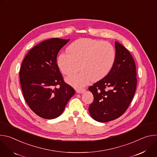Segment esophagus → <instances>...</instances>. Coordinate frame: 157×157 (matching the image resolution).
Here are the masks:
<instances>
[{
  "label": "esophagus",
  "instance_id": "1",
  "mask_svg": "<svg viewBox=\"0 0 157 157\" xmlns=\"http://www.w3.org/2000/svg\"><path fill=\"white\" fill-rule=\"evenodd\" d=\"M86 91L85 89H76V91L77 93H79V94H82L83 93L84 91Z\"/></svg>",
  "mask_w": 157,
  "mask_h": 157
}]
</instances>
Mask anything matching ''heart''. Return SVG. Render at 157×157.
Wrapping results in <instances>:
<instances>
[{
    "instance_id": "heart-1",
    "label": "heart",
    "mask_w": 157,
    "mask_h": 157,
    "mask_svg": "<svg viewBox=\"0 0 157 157\" xmlns=\"http://www.w3.org/2000/svg\"><path fill=\"white\" fill-rule=\"evenodd\" d=\"M68 53H61L58 58V65L63 74L70 75L66 81L76 89H82L92 80L98 81L111 70L116 59V51L106 41L91 38L78 39L67 48Z\"/></svg>"
}]
</instances>
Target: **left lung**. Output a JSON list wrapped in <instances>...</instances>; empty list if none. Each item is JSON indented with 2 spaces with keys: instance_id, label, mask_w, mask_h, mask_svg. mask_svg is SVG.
<instances>
[{
  "instance_id": "obj_1",
  "label": "left lung",
  "mask_w": 157,
  "mask_h": 157,
  "mask_svg": "<svg viewBox=\"0 0 157 157\" xmlns=\"http://www.w3.org/2000/svg\"><path fill=\"white\" fill-rule=\"evenodd\" d=\"M116 59L108 75L89 87L94 101L89 107L93 119L107 122L121 117L129 106L137 86L135 61L130 52L115 42Z\"/></svg>"
}]
</instances>
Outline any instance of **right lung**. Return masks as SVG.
I'll return each mask as SVG.
<instances>
[{"label": "right lung", "instance_id": "obj_1", "mask_svg": "<svg viewBox=\"0 0 157 157\" xmlns=\"http://www.w3.org/2000/svg\"><path fill=\"white\" fill-rule=\"evenodd\" d=\"M69 40L55 38L38 43L21 65L19 76L24 98L32 110L43 119L59 117L75 93L64 81L56 63L59 51ZM57 85L59 88L56 87Z\"/></svg>", "mask_w": 157, "mask_h": 157}]
</instances>
